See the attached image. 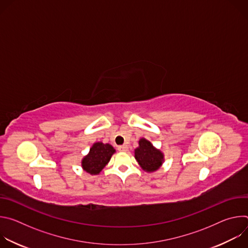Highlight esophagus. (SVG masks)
I'll return each mask as SVG.
<instances>
[{
  "label": "esophagus",
  "instance_id": "1",
  "mask_svg": "<svg viewBox=\"0 0 248 248\" xmlns=\"http://www.w3.org/2000/svg\"><path fill=\"white\" fill-rule=\"evenodd\" d=\"M127 149H128L127 145H121V146H119V147H118V150H119V151H121V152H126V151H127Z\"/></svg>",
  "mask_w": 248,
  "mask_h": 248
}]
</instances>
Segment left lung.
I'll return each mask as SVG.
<instances>
[{"label": "left lung", "instance_id": "1", "mask_svg": "<svg viewBox=\"0 0 248 248\" xmlns=\"http://www.w3.org/2000/svg\"><path fill=\"white\" fill-rule=\"evenodd\" d=\"M134 157L139 166L148 172L159 170L164 162V154L145 138L139 140V146L134 150Z\"/></svg>", "mask_w": 248, "mask_h": 248}]
</instances>
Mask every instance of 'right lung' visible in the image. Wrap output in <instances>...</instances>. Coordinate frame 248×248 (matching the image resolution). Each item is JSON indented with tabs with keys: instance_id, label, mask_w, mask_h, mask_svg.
Listing matches in <instances>:
<instances>
[{
	"instance_id": "obj_1",
	"label": "right lung",
	"mask_w": 248,
	"mask_h": 248,
	"mask_svg": "<svg viewBox=\"0 0 248 248\" xmlns=\"http://www.w3.org/2000/svg\"><path fill=\"white\" fill-rule=\"evenodd\" d=\"M116 152L110 144L96 142L92 145L89 153L82 159V169L90 174H98L109 163L112 155Z\"/></svg>"
}]
</instances>
